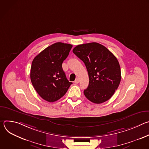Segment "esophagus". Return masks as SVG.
I'll return each mask as SVG.
<instances>
[{
	"label": "esophagus",
	"instance_id": "esophagus-1",
	"mask_svg": "<svg viewBox=\"0 0 149 149\" xmlns=\"http://www.w3.org/2000/svg\"><path fill=\"white\" fill-rule=\"evenodd\" d=\"M74 82H75V84H78L79 82V79L78 78H77L75 79V80Z\"/></svg>",
	"mask_w": 149,
	"mask_h": 149
}]
</instances>
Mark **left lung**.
Returning a JSON list of instances; mask_svg holds the SVG:
<instances>
[{"mask_svg": "<svg viewBox=\"0 0 149 149\" xmlns=\"http://www.w3.org/2000/svg\"><path fill=\"white\" fill-rule=\"evenodd\" d=\"M73 52L86 65L89 85L84 94L90 101L101 104L109 100L120 83L121 75L117 58L104 46L91 42L78 45Z\"/></svg>", "mask_w": 149, "mask_h": 149, "instance_id": "left-lung-1", "label": "left lung"}]
</instances>
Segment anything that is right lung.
<instances>
[{
    "label": "right lung",
    "instance_id": "obj_1",
    "mask_svg": "<svg viewBox=\"0 0 149 149\" xmlns=\"http://www.w3.org/2000/svg\"><path fill=\"white\" fill-rule=\"evenodd\" d=\"M72 45L56 42L45 48L33 59L31 80L41 98L52 102L65 94L72 84L67 79L62 64Z\"/></svg>",
    "mask_w": 149,
    "mask_h": 149
}]
</instances>
